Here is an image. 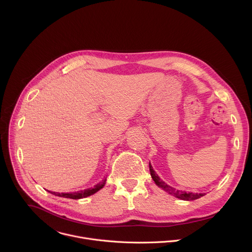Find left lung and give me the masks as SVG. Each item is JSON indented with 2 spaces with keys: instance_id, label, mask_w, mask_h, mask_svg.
<instances>
[{
  "instance_id": "1",
  "label": "left lung",
  "mask_w": 252,
  "mask_h": 252,
  "mask_svg": "<svg viewBox=\"0 0 252 252\" xmlns=\"http://www.w3.org/2000/svg\"><path fill=\"white\" fill-rule=\"evenodd\" d=\"M150 171H151V175L154 179V182L156 183L157 186H158L159 188H161L162 189H164L166 192H168L169 194L177 197V198H181L183 200H193V199H197L201 196L204 195V193H192V192H187V191H183V190H179L176 189L172 187H169L168 185H166L164 182H162L161 179L158 177V175L156 173V171L154 170L153 166L150 163Z\"/></svg>"
}]
</instances>
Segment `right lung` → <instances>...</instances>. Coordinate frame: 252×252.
Segmentation results:
<instances>
[{
	"label": "right lung",
	"instance_id": "right-lung-1",
	"mask_svg": "<svg viewBox=\"0 0 252 252\" xmlns=\"http://www.w3.org/2000/svg\"><path fill=\"white\" fill-rule=\"evenodd\" d=\"M105 181L106 178H104L103 181H101L100 183H98L97 185L94 186V188H90V189H87L85 190H80V191H76V192H70V193H59V192H54V191H51L52 194H55L57 196H61V197H65V198H71V199H80V198H84V197H87V196H90L94 193H95L96 191H98L99 189H101L105 184Z\"/></svg>",
	"mask_w": 252,
	"mask_h": 252
}]
</instances>
